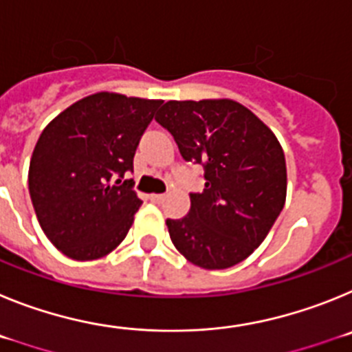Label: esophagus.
<instances>
[{
    "label": "esophagus",
    "instance_id": "obj_1",
    "mask_svg": "<svg viewBox=\"0 0 352 352\" xmlns=\"http://www.w3.org/2000/svg\"><path fill=\"white\" fill-rule=\"evenodd\" d=\"M149 199H151V203L158 204V203H162L164 199H166V195H164V194H151V195H149Z\"/></svg>",
    "mask_w": 352,
    "mask_h": 352
}]
</instances>
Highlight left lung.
Here are the masks:
<instances>
[{
    "instance_id": "obj_1",
    "label": "left lung",
    "mask_w": 352,
    "mask_h": 352,
    "mask_svg": "<svg viewBox=\"0 0 352 352\" xmlns=\"http://www.w3.org/2000/svg\"><path fill=\"white\" fill-rule=\"evenodd\" d=\"M155 120L173 133L185 160L206 170L188 214L166 222L176 250L204 270L245 261L285 204L287 169L276 135L231 98L169 100Z\"/></svg>"
}]
</instances>
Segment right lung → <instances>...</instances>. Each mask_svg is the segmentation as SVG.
<instances>
[{"mask_svg": "<svg viewBox=\"0 0 352 352\" xmlns=\"http://www.w3.org/2000/svg\"><path fill=\"white\" fill-rule=\"evenodd\" d=\"M160 104L98 91L65 109L40 133L28 186L43 234L61 254L95 261L125 239L142 201L132 179L121 178L133 169L141 135Z\"/></svg>", "mask_w": 352, "mask_h": 352, "instance_id": "1", "label": "right lung"}]
</instances>
